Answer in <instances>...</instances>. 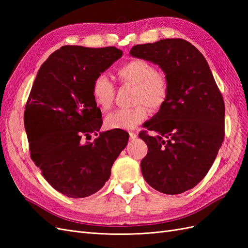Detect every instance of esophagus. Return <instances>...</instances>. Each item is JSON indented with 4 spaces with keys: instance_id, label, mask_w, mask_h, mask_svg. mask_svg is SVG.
<instances>
[{
    "instance_id": "obj_1",
    "label": "esophagus",
    "mask_w": 248,
    "mask_h": 248,
    "mask_svg": "<svg viewBox=\"0 0 248 248\" xmlns=\"http://www.w3.org/2000/svg\"><path fill=\"white\" fill-rule=\"evenodd\" d=\"M129 137H130V139H131V140H134V139H137V138H138V134H137L136 132L130 131V132H129Z\"/></svg>"
}]
</instances>
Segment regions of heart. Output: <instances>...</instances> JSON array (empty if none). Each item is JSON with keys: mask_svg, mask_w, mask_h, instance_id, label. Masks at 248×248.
Masks as SVG:
<instances>
[{"mask_svg": "<svg viewBox=\"0 0 248 248\" xmlns=\"http://www.w3.org/2000/svg\"><path fill=\"white\" fill-rule=\"evenodd\" d=\"M118 77L123 82L136 86L134 101L130 108H118L108 114L104 124L108 129H132L148 118L149 109H160L169 97V82L166 77L156 72L155 66L146 60L132 59L118 68ZM115 85L106 74H98L92 84L93 100L101 110H108L115 98Z\"/></svg>", "mask_w": 248, "mask_h": 248, "instance_id": "1", "label": "heart"}]
</instances>
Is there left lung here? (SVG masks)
Listing matches in <instances>:
<instances>
[{
  "label": "left lung",
  "mask_w": 248,
  "mask_h": 248,
  "mask_svg": "<svg viewBox=\"0 0 248 248\" xmlns=\"http://www.w3.org/2000/svg\"><path fill=\"white\" fill-rule=\"evenodd\" d=\"M130 55L159 65L169 97L140 131L148 153L140 162L146 182L166 194L193 188L207 175L224 138V102L200 50L180 38L138 44Z\"/></svg>",
  "instance_id": "obj_1"
}]
</instances>
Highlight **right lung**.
<instances>
[{
	"label": "right lung",
	"mask_w": 248,
	"mask_h": 248,
	"mask_svg": "<svg viewBox=\"0 0 248 248\" xmlns=\"http://www.w3.org/2000/svg\"><path fill=\"white\" fill-rule=\"evenodd\" d=\"M122 55L115 46H65L37 73L25 108L30 154L44 179L66 197L86 198L101 189L128 141L129 134L118 129L82 144L102 125L93 80Z\"/></svg>",
	"instance_id": "right-lung-1"
}]
</instances>
